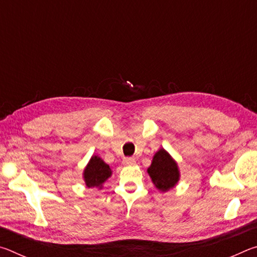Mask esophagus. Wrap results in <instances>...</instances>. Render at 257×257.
Returning a JSON list of instances; mask_svg holds the SVG:
<instances>
[{
	"label": "esophagus",
	"mask_w": 257,
	"mask_h": 257,
	"mask_svg": "<svg viewBox=\"0 0 257 257\" xmlns=\"http://www.w3.org/2000/svg\"><path fill=\"white\" fill-rule=\"evenodd\" d=\"M135 163H136V160H135L134 158H124L123 159V164H125V165H134Z\"/></svg>",
	"instance_id": "esophagus-1"
}]
</instances>
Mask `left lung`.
<instances>
[{
    "label": "left lung",
    "mask_w": 257,
    "mask_h": 257,
    "mask_svg": "<svg viewBox=\"0 0 257 257\" xmlns=\"http://www.w3.org/2000/svg\"><path fill=\"white\" fill-rule=\"evenodd\" d=\"M147 171L156 188L163 191L172 188L179 180L177 164L164 150H160L154 155L153 162Z\"/></svg>",
    "instance_id": "8db88e82"
}]
</instances>
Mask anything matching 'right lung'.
<instances>
[{
	"mask_svg": "<svg viewBox=\"0 0 257 257\" xmlns=\"http://www.w3.org/2000/svg\"><path fill=\"white\" fill-rule=\"evenodd\" d=\"M111 176V169L98 156H93L84 172L87 187H102V184Z\"/></svg>",
	"mask_w": 257,
	"mask_h": 257,
	"instance_id": "add662e5",
	"label": "right lung"
}]
</instances>
